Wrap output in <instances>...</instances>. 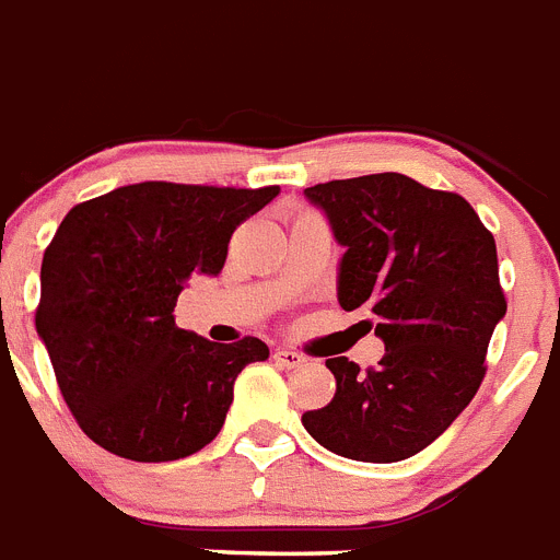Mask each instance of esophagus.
I'll use <instances>...</instances> for the list:
<instances>
[{
  "label": "esophagus",
  "instance_id": "1",
  "mask_svg": "<svg viewBox=\"0 0 560 560\" xmlns=\"http://www.w3.org/2000/svg\"><path fill=\"white\" fill-rule=\"evenodd\" d=\"M273 361L279 363L281 369H299V366H304V363H307V358H304V354H299V352H293V349H276Z\"/></svg>",
  "mask_w": 560,
  "mask_h": 560
}]
</instances>
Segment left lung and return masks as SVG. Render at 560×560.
<instances>
[{"label": "left lung", "instance_id": "obj_1", "mask_svg": "<svg viewBox=\"0 0 560 560\" xmlns=\"http://www.w3.org/2000/svg\"><path fill=\"white\" fill-rule=\"evenodd\" d=\"M324 208L340 259L338 301L369 310L386 343L361 372L329 358L335 397L301 417L332 454L400 462L462 415L485 381V354L508 313L493 233L465 197L397 172L304 188Z\"/></svg>", "mask_w": 560, "mask_h": 560}]
</instances>
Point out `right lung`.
Wrapping results in <instances>:
<instances>
[{"mask_svg":"<svg viewBox=\"0 0 560 560\" xmlns=\"http://www.w3.org/2000/svg\"><path fill=\"white\" fill-rule=\"evenodd\" d=\"M279 186L135 183L70 208L42 259L36 332L92 442L132 462L197 454L220 434L233 381L270 349L174 324L191 273L217 276L233 231Z\"/></svg>","mask_w":560,"mask_h":560,"instance_id":"add662e5","label":"right lung"}]
</instances>
